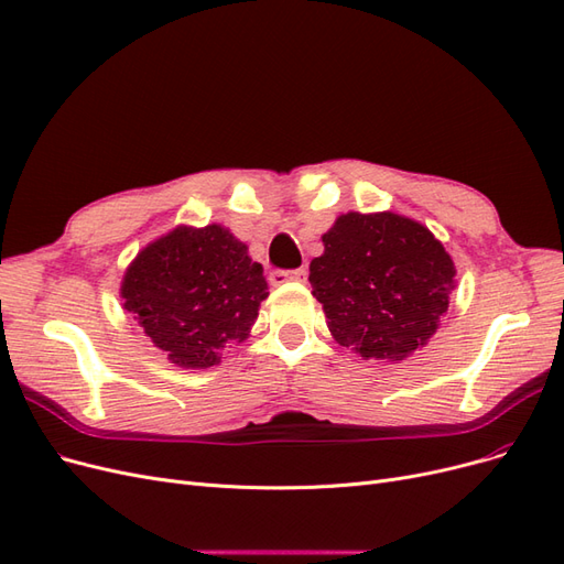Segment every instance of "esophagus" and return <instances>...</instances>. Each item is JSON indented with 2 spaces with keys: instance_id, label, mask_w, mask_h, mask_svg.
Wrapping results in <instances>:
<instances>
[{
  "instance_id": "1",
  "label": "esophagus",
  "mask_w": 564,
  "mask_h": 564,
  "mask_svg": "<svg viewBox=\"0 0 564 564\" xmlns=\"http://www.w3.org/2000/svg\"><path fill=\"white\" fill-rule=\"evenodd\" d=\"M308 280V270L296 268V270H272L270 272V284H284V282H305Z\"/></svg>"
}]
</instances>
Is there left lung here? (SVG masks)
Instances as JSON below:
<instances>
[{"instance_id": "1", "label": "left lung", "mask_w": 564, "mask_h": 564, "mask_svg": "<svg viewBox=\"0 0 564 564\" xmlns=\"http://www.w3.org/2000/svg\"><path fill=\"white\" fill-rule=\"evenodd\" d=\"M322 245L311 284L338 346L390 365L429 346L456 286L452 256L429 228L392 212H348Z\"/></svg>"}]
</instances>
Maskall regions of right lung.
<instances>
[{
	"label": "right lung",
	"instance_id": "1",
	"mask_svg": "<svg viewBox=\"0 0 564 564\" xmlns=\"http://www.w3.org/2000/svg\"><path fill=\"white\" fill-rule=\"evenodd\" d=\"M119 296L169 362L209 369L249 338L268 282L228 228L176 226L135 253Z\"/></svg>",
	"mask_w": 564,
	"mask_h": 564
}]
</instances>
